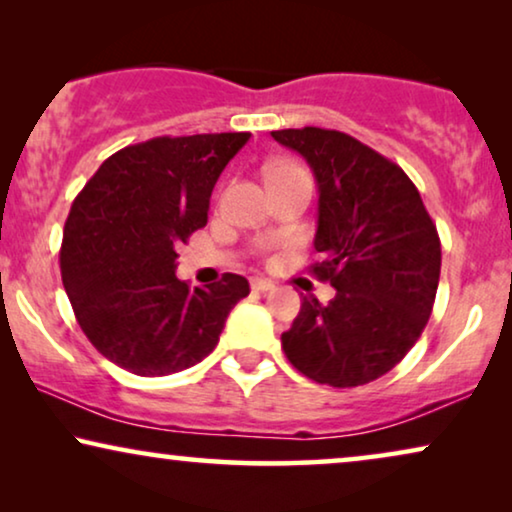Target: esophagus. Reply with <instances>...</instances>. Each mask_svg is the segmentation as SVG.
I'll use <instances>...</instances> for the list:
<instances>
[{
  "instance_id": "esophagus-1",
  "label": "esophagus",
  "mask_w": 512,
  "mask_h": 512,
  "mask_svg": "<svg viewBox=\"0 0 512 512\" xmlns=\"http://www.w3.org/2000/svg\"><path fill=\"white\" fill-rule=\"evenodd\" d=\"M249 284H251V289L254 291H261V293H265V291H272V284L270 279H265V277H251L249 279Z\"/></svg>"
}]
</instances>
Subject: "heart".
<instances>
[{
    "label": "heart",
    "instance_id": "b5f03b06",
    "mask_svg": "<svg viewBox=\"0 0 512 512\" xmlns=\"http://www.w3.org/2000/svg\"><path fill=\"white\" fill-rule=\"evenodd\" d=\"M293 170H300V167H298V165H293V163H286V160H282V163H275V165H272L268 174H277V172H293Z\"/></svg>",
    "mask_w": 512,
    "mask_h": 512
}]
</instances>
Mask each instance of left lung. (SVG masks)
<instances>
[{
	"instance_id": "obj_1",
	"label": "left lung",
	"mask_w": 512,
	"mask_h": 512,
	"mask_svg": "<svg viewBox=\"0 0 512 512\" xmlns=\"http://www.w3.org/2000/svg\"><path fill=\"white\" fill-rule=\"evenodd\" d=\"M319 188L310 270L335 298H303L282 333L291 366L328 387L389 373L422 335L440 279V237L419 191L396 163L338 130H275Z\"/></svg>"
}]
</instances>
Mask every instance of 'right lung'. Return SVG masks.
I'll use <instances>...</instances> for the list:
<instances>
[{"mask_svg":"<svg viewBox=\"0 0 512 512\" xmlns=\"http://www.w3.org/2000/svg\"><path fill=\"white\" fill-rule=\"evenodd\" d=\"M249 132L153 137L100 165L69 209L62 284L81 331L104 359L142 377L212 354L249 282L226 272L191 289L177 249L207 223L209 198Z\"/></svg>","mask_w":512,"mask_h":512,"instance_id":"right-lung-1","label":"right lung"}]
</instances>
